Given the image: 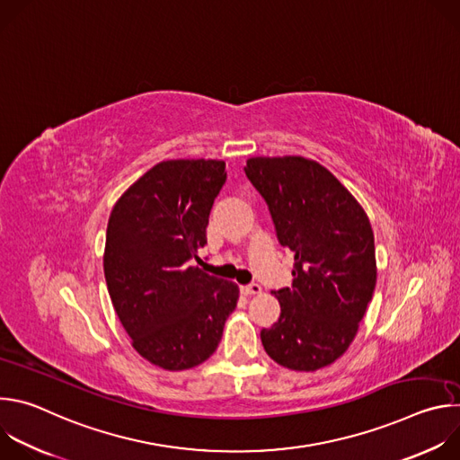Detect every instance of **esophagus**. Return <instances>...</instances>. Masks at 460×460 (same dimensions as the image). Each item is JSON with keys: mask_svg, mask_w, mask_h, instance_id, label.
<instances>
[{"mask_svg": "<svg viewBox=\"0 0 460 460\" xmlns=\"http://www.w3.org/2000/svg\"><path fill=\"white\" fill-rule=\"evenodd\" d=\"M242 293L247 295V296H251V295H260V293H261V288H260L258 284H247V286L242 288Z\"/></svg>", "mask_w": 460, "mask_h": 460, "instance_id": "1", "label": "esophagus"}]
</instances>
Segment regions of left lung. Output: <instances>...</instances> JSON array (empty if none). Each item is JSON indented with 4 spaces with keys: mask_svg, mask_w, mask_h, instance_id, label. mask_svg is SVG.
Returning a JSON list of instances; mask_svg holds the SVG:
<instances>
[{
    "mask_svg": "<svg viewBox=\"0 0 460 460\" xmlns=\"http://www.w3.org/2000/svg\"><path fill=\"white\" fill-rule=\"evenodd\" d=\"M279 242L295 252L293 284L275 291L280 316L261 330L266 353L295 371L330 366L353 342L376 284L375 238L355 196L302 156L249 158Z\"/></svg>",
    "mask_w": 460,
    "mask_h": 460,
    "instance_id": "left-lung-1",
    "label": "left lung"
}]
</instances>
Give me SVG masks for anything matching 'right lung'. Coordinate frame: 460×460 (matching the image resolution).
Instances as JSON below:
<instances>
[{"instance_id":"1","label":"right lung","mask_w":460,"mask_h":460,"mask_svg":"<svg viewBox=\"0 0 460 460\" xmlns=\"http://www.w3.org/2000/svg\"><path fill=\"white\" fill-rule=\"evenodd\" d=\"M226 178L222 160L160 162L109 217L103 271L114 311L133 348L167 371L208 360L238 302L234 282L192 266Z\"/></svg>"}]
</instances>
